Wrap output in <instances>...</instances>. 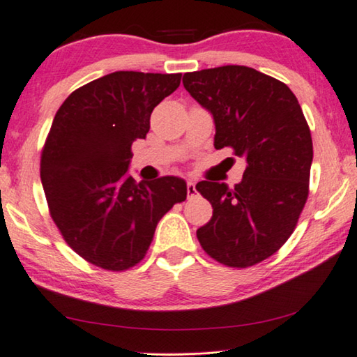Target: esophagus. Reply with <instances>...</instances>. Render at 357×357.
Instances as JSON below:
<instances>
[{
	"mask_svg": "<svg viewBox=\"0 0 357 357\" xmlns=\"http://www.w3.org/2000/svg\"><path fill=\"white\" fill-rule=\"evenodd\" d=\"M195 192H197L195 183H194V181H188V194H189V197H192Z\"/></svg>",
	"mask_w": 357,
	"mask_h": 357,
	"instance_id": "obj_1",
	"label": "esophagus"
}]
</instances>
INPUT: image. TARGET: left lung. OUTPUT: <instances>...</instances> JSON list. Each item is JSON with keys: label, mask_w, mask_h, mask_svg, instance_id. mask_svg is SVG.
Masks as SVG:
<instances>
[{"label": "left lung", "mask_w": 357, "mask_h": 357, "mask_svg": "<svg viewBox=\"0 0 357 357\" xmlns=\"http://www.w3.org/2000/svg\"><path fill=\"white\" fill-rule=\"evenodd\" d=\"M184 88L215 121V149L245 158L238 184L202 181L211 220L197 229L202 248L231 268L278 252L307 199L312 139L295 94L279 79L245 66L184 73Z\"/></svg>", "instance_id": "1"}]
</instances>
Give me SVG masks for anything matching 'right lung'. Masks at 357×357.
I'll return each instance as SVG.
<instances>
[{"label":"right lung","mask_w":357,"mask_h":357,"mask_svg":"<svg viewBox=\"0 0 357 357\" xmlns=\"http://www.w3.org/2000/svg\"><path fill=\"white\" fill-rule=\"evenodd\" d=\"M181 73L114 72L63 100L41 155V184L56 226L79 257L123 271L146 257L153 232L188 184L178 176L136 183L131 144L176 91Z\"/></svg>","instance_id":"obj_1"}]
</instances>
